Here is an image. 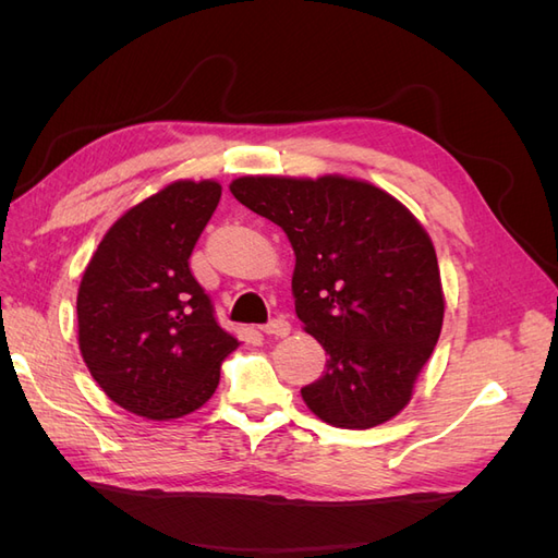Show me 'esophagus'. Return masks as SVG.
<instances>
[{
  "mask_svg": "<svg viewBox=\"0 0 558 558\" xmlns=\"http://www.w3.org/2000/svg\"><path fill=\"white\" fill-rule=\"evenodd\" d=\"M263 332L269 335V337H286V335L291 332V324H289V320H286V318L279 316V318L269 320V324H265V326H263Z\"/></svg>",
  "mask_w": 558,
  "mask_h": 558,
  "instance_id": "34e87169",
  "label": "esophagus"
}]
</instances>
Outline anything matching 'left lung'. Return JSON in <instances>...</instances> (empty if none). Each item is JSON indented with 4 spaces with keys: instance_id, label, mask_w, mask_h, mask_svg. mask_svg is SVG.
Masks as SVG:
<instances>
[{
    "instance_id": "left-lung-1",
    "label": "left lung",
    "mask_w": 558,
    "mask_h": 558,
    "mask_svg": "<svg viewBox=\"0 0 558 558\" xmlns=\"http://www.w3.org/2000/svg\"><path fill=\"white\" fill-rule=\"evenodd\" d=\"M230 193L295 251V314L328 353L324 375L300 391L307 408L337 428L393 418L442 330L428 232L386 191L337 174L240 177Z\"/></svg>"
}]
</instances>
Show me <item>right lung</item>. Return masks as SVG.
<instances>
[{"instance_id": "obj_1", "label": "right lung", "mask_w": 558, "mask_h": 558, "mask_svg": "<svg viewBox=\"0 0 558 558\" xmlns=\"http://www.w3.org/2000/svg\"><path fill=\"white\" fill-rule=\"evenodd\" d=\"M221 199L216 181H174L109 228L83 272L78 349L123 410L154 421L191 414L238 349L189 258Z\"/></svg>"}]
</instances>
